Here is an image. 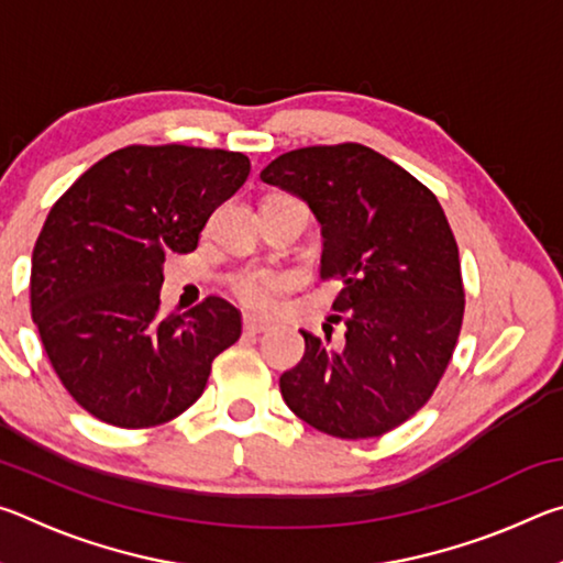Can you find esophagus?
<instances>
[{"instance_id": "34e87169", "label": "esophagus", "mask_w": 563, "mask_h": 563, "mask_svg": "<svg viewBox=\"0 0 563 563\" xmlns=\"http://www.w3.org/2000/svg\"><path fill=\"white\" fill-rule=\"evenodd\" d=\"M243 328H245V332H251V335H261V332L271 330V322H265V320L255 318V316H245L243 318Z\"/></svg>"}]
</instances>
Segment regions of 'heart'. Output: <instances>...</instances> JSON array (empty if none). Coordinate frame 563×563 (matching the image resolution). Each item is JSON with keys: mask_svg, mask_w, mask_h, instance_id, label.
<instances>
[{"mask_svg": "<svg viewBox=\"0 0 563 563\" xmlns=\"http://www.w3.org/2000/svg\"><path fill=\"white\" fill-rule=\"evenodd\" d=\"M231 292L241 305L253 312H271L278 302V295L290 288V275L275 268H247L235 273L231 280Z\"/></svg>", "mask_w": 563, "mask_h": 563, "instance_id": "heart-1", "label": "heart"}]
</instances>
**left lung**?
<instances>
[{"instance_id":"left-lung-1","label":"left lung","mask_w":563,"mask_h":563,"mask_svg":"<svg viewBox=\"0 0 563 563\" xmlns=\"http://www.w3.org/2000/svg\"><path fill=\"white\" fill-rule=\"evenodd\" d=\"M261 178L308 201L322 225L320 278L345 335L300 330L305 355L280 377L302 422L340 440L395 430L430 402L464 320L460 247L440 201L362 144L305 146Z\"/></svg>"}]
</instances>
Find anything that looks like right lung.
I'll list each match as a JSON object with an SVG mask.
<instances>
[{"label":"right lung","mask_w":563,"mask_h":563,"mask_svg":"<svg viewBox=\"0 0 563 563\" xmlns=\"http://www.w3.org/2000/svg\"><path fill=\"white\" fill-rule=\"evenodd\" d=\"M247 174L241 151L133 144L52 206L32 253V320L66 393L101 422L144 430L184 415L241 338L228 300L164 316L158 290L166 255L196 251Z\"/></svg>","instance_id":"1"}]
</instances>
